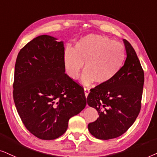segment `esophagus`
<instances>
[{
    "instance_id": "obj_1",
    "label": "esophagus",
    "mask_w": 157,
    "mask_h": 157,
    "mask_svg": "<svg viewBox=\"0 0 157 157\" xmlns=\"http://www.w3.org/2000/svg\"><path fill=\"white\" fill-rule=\"evenodd\" d=\"M84 91H85V97H87V95H88V94L90 93V89L88 88L87 87H84Z\"/></svg>"
}]
</instances>
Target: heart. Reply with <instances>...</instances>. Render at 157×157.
Masks as SVG:
<instances>
[{
	"label": "heart",
	"instance_id": "1",
	"mask_svg": "<svg viewBox=\"0 0 157 157\" xmlns=\"http://www.w3.org/2000/svg\"><path fill=\"white\" fill-rule=\"evenodd\" d=\"M125 57L126 50L121 43L101 35L89 34L77 41L74 49L67 48L64 65L69 77L77 80L85 63L83 83L95 80L98 84H105L120 72Z\"/></svg>",
	"mask_w": 157,
	"mask_h": 157
}]
</instances>
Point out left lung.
Instances as JSON below:
<instances>
[{
  "label": "left lung",
  "instance_id": "obj_1",
  "mask_svg": "<svg viewBox=\"0 0 157 157\" xmlns=\"http://www.w3.org/2000/svg\"><path fill=\"white\" fill-rule=\"evenodd\" d=\"M127 57L116 77L105 84L90 89L87 103L99 114L88 124V130L98 139L108 140L126 132L139 116L144 82V70L134 49L124 39Z\"/></svg>",
  "mask_w": 157,
  "mask_h": 157
}]
</instances>
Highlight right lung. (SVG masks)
I'll return each mask as SVG.
<instances>
[{"label": "right lung", "instance_id": "1", "mask_svg": "<svg viewBox=\"0 0 157 157\" xmlns=\"http://www.w3.org/2000/svg\"><path fill=\"white\" fill-rule=\"evenodd\" d=\"M62 41L41 35L18 52L13 96L17 112L29 132L43 140L61 136L71 117L86 105L82 85L66 74Z\"/></svg>", "mask_w": 157, "mask_h": 157}]
</instances>
